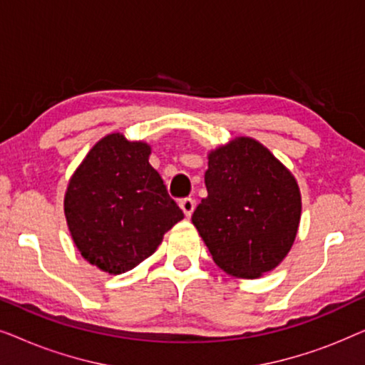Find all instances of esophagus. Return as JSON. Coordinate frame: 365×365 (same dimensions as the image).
Wrapping results in <instances>:
<instances>
[{"mask_svg":"<svg viewBox=\"0 0 365 365\" xmlns=\"http://www.w3.org/2000/svg\"><path fill=\"white\" fill-rule=\"evenodd\" d=\"M179 206H181V209L187 217H191L194 207H196V202H194L192 197H184V199H181V201H179Z\"/></svg>","mask_w":365,"mask_h":365,"instance_id":"1","label":"esophagus"}]
</instances>
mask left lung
I'll list each match as a JSON object with an SVG mask.
<instances>
[{"label":"left lung","instance_id":"obj_1","mask_svg":"<svg viewBox=\"0 0 365 365\" xmlns=\"http://www.w3.org/2000/svg\"><path fill=\"white\" fill-rule=\"evenodd\" d=\"M207 196L192 224L214 262L236 277L256 279L287 256L301 221L296 179L271 151L237 138L209 154Z\"/></svg>","mask_w":365,"mask_h":365}]
</instances>
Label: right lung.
<instances>
[{"instance_id": "1", "label": "right lung", "mask_w": 365, "mask_h": 365, "mask_svg": "<svg viewBox=\"0 0 365 365\" xmlns=\"http://www.w3.org/2000/svg\"><path fill=\"white\" fill-rule=\"evenodd\" d=\"M149 154L146 143L109 134L94 144L69 181L64 214L73 241L104 272L131 271L184 217Z\"/></svg>"}]
</instances>
